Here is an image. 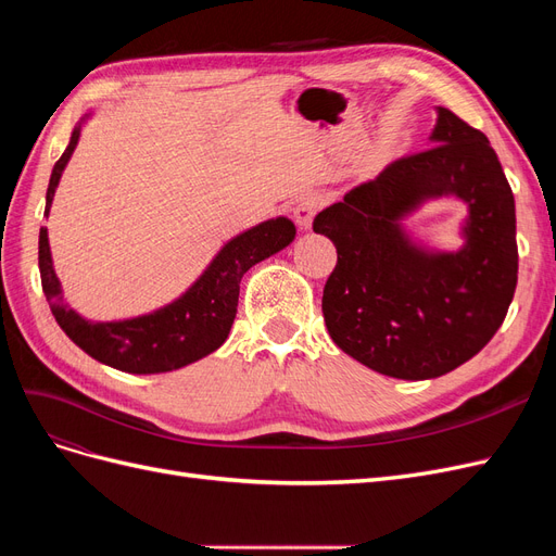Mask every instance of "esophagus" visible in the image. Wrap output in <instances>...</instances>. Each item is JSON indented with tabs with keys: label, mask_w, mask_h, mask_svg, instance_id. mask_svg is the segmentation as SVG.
<instances>
[{
	"label": "esophagus",
	"mask_w": 556,
	"mask_h": 556,
	"mask_svg": "<svg viewBox=\"0 0 556 556\" xmlns=\"http://www.w3.org/2000/svg\"><path fill=\"white\" fill-rule=\"evenodd\" d=\"M325 206V197L323 194H317V192H311V194H306V197H301L299 201H296V206H294V220H296V225L301 227V229H311V225H313V217H315V213Z\"/></svg>",
	"instance_id": "1"
}]
</instances>
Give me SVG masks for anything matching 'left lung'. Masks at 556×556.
I'll return each instance as SVG.
<instances>
[{
	"label": "left lung",
	"mask_w": 556,
	"mask_h": 556,
	"mask_svg": "<svg viewBox=\"0 0 556 556\" xmlns=\"http://www.w3.org/2000/svg\"><path fill=\"white\" fill-rule=\"evenodd\" d=\"M429 139L313 220L339 252L323 294L329 336L352 359L401 380L439 378L478 355L517 288L515 197L494 148L450 109H439ZM447 193L469 204L467 243L427 253L400 217Z\"/></svg>",
	"instance_id": "left-lung-1"
}]
</instances>
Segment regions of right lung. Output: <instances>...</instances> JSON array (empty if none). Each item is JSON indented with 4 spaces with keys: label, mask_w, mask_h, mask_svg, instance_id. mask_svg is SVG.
I'll list each match as a JSON object with an SVG mask.
<instances>
[{
    "label": "right lung",
    "mask_w": 556,
    "mask_h": 556,
    "mask_svg": "<svg viewBox=\"0 0 556 556\" xmlns=\"http://www.w3.org/2000/svg\"><path fill=\"white\" fill-rule=\"evenodd\" d=\"M80 137V127L72 131V141L55 162L46 192V215L53 204L60 176L70 162ZM296 227L288 217H276L231 239L217 252L211 266L174 304L150 315L121 319V323H88L64 304L60 280L50 260L48 229L39 231V271L41 288L58 325L70 339L97 362L125 374H166L188 366L220 348L237 317L239 282L250 266L276 255L294 241Z\"/></svg>",
    "instance_id": "1"
}]
</instances>
